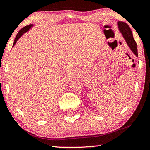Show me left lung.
Instances as JSON below:
<instances>
[{
  "instance_id": "obj_1",
  "label": "left lung",
  "mask_w": 150,
  "mask_h": 150,
  "mask_svg": "<svg viewBox=\"0 0 150 150\" xmlns=\"http://www.w3.org/2000/svg\"><path fill=\"white\" fill-rule=\"evenodd\" d=\"M118 28L121 33L123 35L124 39L126 40V43H127L128 45L129 46L130 50H132V52L138 56L137 53V43L135 41H134L133 36H132V31L130 30V27L125 22H118Z\"/></svg>"
}]
</instances>
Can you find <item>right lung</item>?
Listing matches in <instances>:
<instances>
[{"instance_id":"obj_1","label":"right lung","mask_w":150,"mask_h":150,"mask_svg":"<svg viewBox=\"0 0 150 150\" xmlns=\"http://www.w3.org/2000/svg\"><path fill=\"white\" fill-rule=\"evenodd\" d=\"M32 26H33V24H30V25H28V26H26L24 27V28H22L20 31H19L18 33L17 34L16 39H15V41H14L13 45V46L15 45V44L16 43L17 41H18V40L19 39H20L21 36H22L24 33H26V32H27V31H28V30H29V29H30V28H31V27H32Z\"/></svg>"}]
</instances>
